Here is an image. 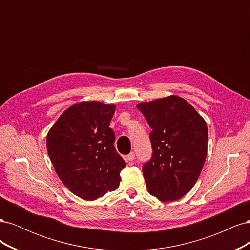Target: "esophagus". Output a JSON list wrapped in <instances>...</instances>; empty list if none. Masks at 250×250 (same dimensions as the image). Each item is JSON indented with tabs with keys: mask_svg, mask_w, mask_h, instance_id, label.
<instances>
[{
	"mask_svg": "<svg viewBox=\"0 0 250 250\" xmlns=\"http://www.w3.org/2000/svg\"><path fill=\"white\" fill-rule=\"evenodd\" d=\"M134 158H135V155H134V153H133V152H130L129 154L126 155V160H127L128 162H132V161H134Z\"/></svg>",
	"mask_w": 250,
	"mask_h": 250,
	"instance_id": "obj_1",
	"label": "esophagus"
}]
</instances>
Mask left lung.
Instances as JSON below:
<instances>
[{"label":"left lung","instance_id":"8db88e82","mask_svg":"<svg viewBox=\"0 0 250 250\" xmlns=\"http://www.w3.org/2000/svg\"><path fill=\"white\" fill-rule=\"evenodd\" d=\"M152 128V157L143 173L149 193L167 202L180 199L197 181L208 154V126L184 98L171 95L137 105Z\"/></svg>","mask_w":250,"mask_h":250}]
</instances>
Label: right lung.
<instances>
[{
  "label": "right lung",
  "mask_w": 250,
  "mask_h": 250,
  "mask_svg": "<svg viewBox=\"0 0 250 250\" xmlns=\"http://www.w3.org/2000/svg\"><path fill=\"white\" fill-rule=\"evenodd\" d=\"M115 110V104L78 102L62 112L47 134L48 154L58 177L87 201L117 190L126 167L109 128Z\"/></svg>",
  "instance_id": "1"
}]
</instances>
